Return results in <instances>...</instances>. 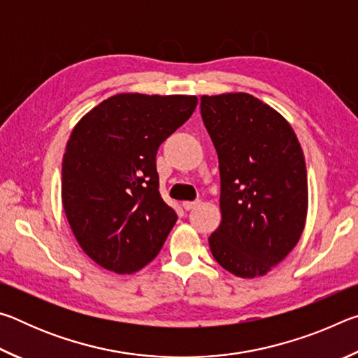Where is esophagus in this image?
Returning <instances> with one entry per match:
<instances>
[{"label": "esophagus", "mask_w": 358, "mask_h": 358, "mask_svg": "<svg viewBox=\"0 0 358 358\" xmlns=\"http://www.w3.org/2000/svg\"><path fill=\"white\" fill-rule=\"evenodd\" d=\"M199 203H201V201H192V202H183V208H185V210H187V211H189V210H192V208H196Z\"/></svg>", "instance_id": "1"}]
</instances>
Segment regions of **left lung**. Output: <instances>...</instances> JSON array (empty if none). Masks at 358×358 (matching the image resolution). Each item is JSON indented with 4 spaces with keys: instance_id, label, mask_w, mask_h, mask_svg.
I'll return each mask as SVG.
<instances>
[{
    "instance_id": "left-lung-1",
    "label": "left lung",
    "mask_w": 358,
    "mask_h": 358,
    "mask_svg": "<svg viewBox=\"0 0 358 358\" xmlns=\"http://www.w3.org/2000/svg\"><path fill=\"white\" fill-rule=\"evenodd\" d=\"M201 113L220 159L222 221L210 235L217 264L240 278L270 271L300 240L306 164L294 129L246 93L202 96Z\"/></svg>"
}]
</instances>
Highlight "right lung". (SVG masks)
<instances>
[{"instance_id":"right-lung-1","label":"right lung","mask_w":358,"mask_h":358,"mask_svg":"<svg viewBox=\"0 0 358 358\" xmlns=\"http://www.w3.org/2000/svg\"><path fill=\"white\" fill-rule=\"evenodd\" d=\"M196 96L117 94L78 121L62 169L64 213L96 264L129 275L151 262L177 213L162 201L156 153L196 110Z\"/></svg>"}]
</instances>
